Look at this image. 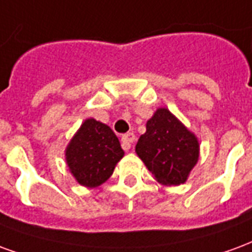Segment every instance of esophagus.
I'll list each match as a JSON object with an SVG mask.
<instances>
[{
    "instance_id": "obj_1",
    "label": "esophagus",
    "mask_w": 252,
    "mask_h": 252,
    "mask_svg": "<svg viewBox=\"0 0 252 252\" xmlns=\"http://www.w3.org/2000/svg\"><path fill=\"white\" fill-rule=\"evenodd\" d=\"M135 141V135L133 133H127L122 135V145H124L125 149L131 148V144Z\"/></svg>"
}]
</instances>
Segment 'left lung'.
I'll use <instances>...</instances> for the list:
<instances>
[{
  "label": "left lung",
  "instance_id": "obj_1",
  "mask_svg": "<svg viewBox=\"0 0 252 252\" xmlns=\"http://www.w3.org/2000/svg\"><path fill=\"white\" fill-rule=\"evenodd\" d=\"M199 141L168 108L146 122L135 152L154 179L164 185L184 184L199 159Z\"/></svg>",
  "mask_w": 252,
  "mask_h": 252
}]
</instances>
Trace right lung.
I'll use <instances>...</instances> for the list:
<instances>
[{
  "label": "right lung",
  "instance_id": "right-lung-1",
  "mask_svg": "<svg viewBox=\"0 0 252 252\" xmlns=\"http://www.w3.org/2000/svg\"><path fill=\"white\" fill-rule=\"evenodd\" d=\"M124 154L113 130L96 119L88 118L69 141L65 161L79 184L95 188L110 179Z\"/></svg>",
  "mask_w": 252,
  "mask_h": 252
}]
</instances>
